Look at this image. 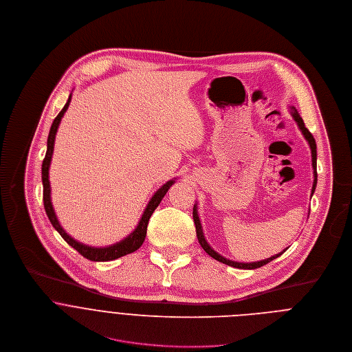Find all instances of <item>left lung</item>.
<instances>
[{
  "label": "left lung",
  "instance_id": "obj_1",
  "mask_svg": "<svg viewBox=\"0 0 352 352\" xmlns=\"http://www.w3.org/2000/svg\"><path fill=\"white\" fill-rule=\"evenodd\" d=\"M290 112H292L293 119L296 120L298 129L301 130L304 138L307 140L308 144H309V148H311L312 169H314V184H312V191H311V197H312L314 192H315V188H316V183H318V173H316V143H315V138H314V135L311 134V131L305 127L304 120H302V118L300 116V113L297 112V109H296L294 107H290ZM192 219H194V223H195V232H197L198 243L201 244V247L204 248V251H205L209 256H212L214 259H217V261H219V262H222V263H226V265H229V266H233V267H239V269H256V267H261V266L269 263L270 261L276 259L277 256H280L283 252H286V250H287V248H286V250H283L282 252H278V254H276V255H273V256H270V258H266V259H262V261H256V262H237V261H232V259H229V258H225V256L221 255L219 252H217L212 247H210V245L208 244V241H206V239H205V236H204V229H202L199 217H198V204H197V201H195L194 208H192Z\"/></svg>",
  "mask_w": 352,
  "mask_h": 352
}]
</instances>
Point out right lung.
<instances>
[{"label":"right lung","mask_w":352,"mask_h":352,"mask_svg":"<svg viewBox=\"0 0 352 352\" xmlns=\"http://www.w3.org/2000/svg\"><path fill=\"white\" fill-rule=\"evenodd\" d=\"M70 100H72V93H70L65 107L62 108V111L58 113V116L54 119L50 133H48V140H47V153H45V158L43 161V166H41V180H43V199H44V208H45V214L51 222V225L54 226V229L60 234V237L70 245L74 247L76 251H79L85 258L90 259V261H96V262H105V261H113L118 259L120 256H124L127 254H131L134 251H137L140 247L143 245L146 236H147V226H148V221L151 218V215L154 214V210L157 209V206L161 204L162 198L165 197V194L168 192V190L172 187V184L176 183V177L168 180L165 184H162L150 198L144 212L140 218L137 226L134 228V230L126 236L124 239H122L120 241L111 244V245H105V247H93V245H87L85 243H80L78 240H75L72 236H69L66 233V230L60 226L56 214L54 210L52 202H51V184H50V165H51V160H52V154H54V144H55V135L59 127V123L66 112V109L69 108Z\"/></svg>","instance_id":"add662e5"}]
</instances>
